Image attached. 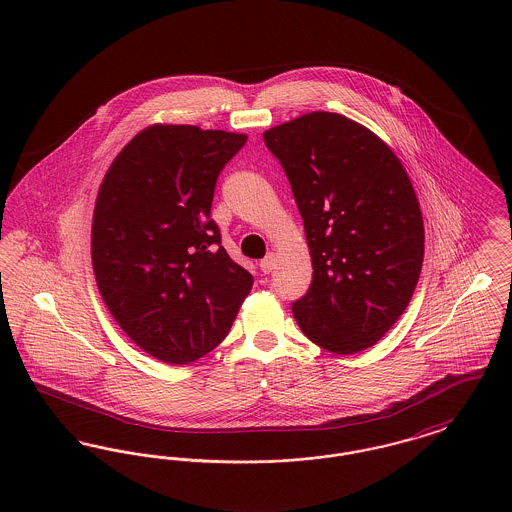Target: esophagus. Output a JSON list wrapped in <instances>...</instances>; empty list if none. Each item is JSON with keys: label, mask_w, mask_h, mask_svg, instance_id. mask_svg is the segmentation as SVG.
Here are the masks:
<instances>
[{"label": "esophagus", "mask_w": 512, "mask_h": 512, "mask_svg": "<svg viewBox=\"0 0 512 512\" xmlns=\"http://www.w3.org/2000/svg\"><path fill=\"white\" fill-rule=\"evenodd\" d=\"M259 267H261V271L265 273V275H269V273H273L276 267V257L275 253H269L261 263H259Z\"/></svg>", "instance_id": "obj_1"}]
</instances>
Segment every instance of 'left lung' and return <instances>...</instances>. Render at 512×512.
<instances>
[{
  "instance_id": "left-lung-1",
  "label": "left lung",
  "mask_w": 512,
  "mask_h": 512,
  "mask_svg": "<svg viewBox=\"0 0 512 512\" xmlns=\"http://www.w3.org/2000/svg\"><path fill=\"white\" fill-rule=\"evenodd\" d=\"M304 220L312 284L292 304L325 351L376 345L405 312L425 257L421 206L392 148L351 118L315 111L263 132Z\"/></svg>"
}]
</instances>
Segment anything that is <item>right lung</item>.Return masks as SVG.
I'll return each instance as SVG.
<instances>
[{
  "instance_id": "right-lung-1",
  "label": "right lung",
  "mask_w": 512,
  "mask_h": 512,
  "mask_svg": "<svg viewBox=\"0 0 512 512\" xmlns=\"http://www.w3.org/2000/svg\"><path fill=\"white\" fill-rule=\"evenodd\" d=\"M245 134L152 124L111 163L91 226L93 273L120 329L167 364L218 347L253 286L210 218L220 171Z\"/></svg>"
}]
</instances>
